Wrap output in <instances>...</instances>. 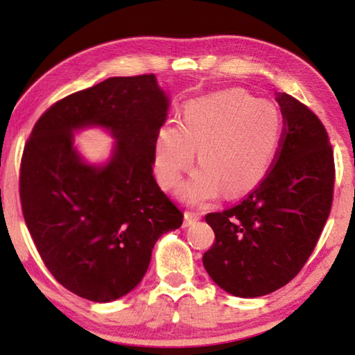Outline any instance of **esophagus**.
<instances>
[{
  "instance_id": "1",
  "label": "esophagus",
  "mask_w": 355,
  "mask_h": 355,
  "mask_svg": "<svg viewBox=\"0 0 355 355\" xmlns=\"http://www.w3.org/2000/svg\"><path fill=\"white\" fill-rule=\"evenodd\" d=\"M200 213L197 211H186V225H192V223H197L200 220Z\"/></svg>"
}]
</instances>
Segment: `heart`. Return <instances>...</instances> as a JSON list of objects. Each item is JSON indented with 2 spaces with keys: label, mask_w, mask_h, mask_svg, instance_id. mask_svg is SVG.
Segmentation results:
<instances>
[{
  "label": "heart",
  "mask_w": 355,
  "mask_h": 355,
  "mask_svg": "<svg viewBox=\"0 0 355 355\" xmlns=\"http://www.w3.org/2000/svg\"><path fill=\"white\" fill-rule=\"evenodd\" d=\"M281 114L273 103L244 89L193 100L182 123L168 119L157 130L153 166L164 189L178 187L196 159L202 169L182 189L187 202L239 196L254 189L271 166L279 144Z\"/></svg>",
  "instance_id": "heart-1"
}]
</instances>
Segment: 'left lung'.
<instances>
[{
  "instance_id": "1",
  "label": "left lung",
  "mask_w": 355,
  "mask_h": 355,
  "mask_svg": "<svg viewBox=\"0 0 355 355\" xmlns=\"http://www.w3.org/2000/svg\"><path fill=\"white\" fill-rule=\"evenodd\" d=\"M276 101L283 130L265 178L237 205L205 216L215 242L203 266L237 297H260L294 279L331 211L334 157L327 129L294 96L279 92Z\"/></svg>"
}]
</instances>
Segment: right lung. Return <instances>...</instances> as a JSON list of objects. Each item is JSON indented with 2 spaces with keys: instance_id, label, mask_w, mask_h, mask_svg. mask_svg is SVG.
<instances>
[{
  "instance_id": "obj_1",
  "label": "right lung",
  "mask_w": 355,
  "mask_h": 355,
  "mask_svg": "<svg viewBox=\"0 0 355 355\" xmlns=\"http://www.w3.org/2000/svg\"><path fill=\"white\" fill-rule=\"evenodd\" d=\"M166 111L155 74L111 77L56 101L33 125L19 174L22 215L48 271L79 297L111 302L130 293L158 237L182 225L153 178ZM89 123L119 140L101 168L71 147V130Z\"/></svg>"
}]
</instances>
